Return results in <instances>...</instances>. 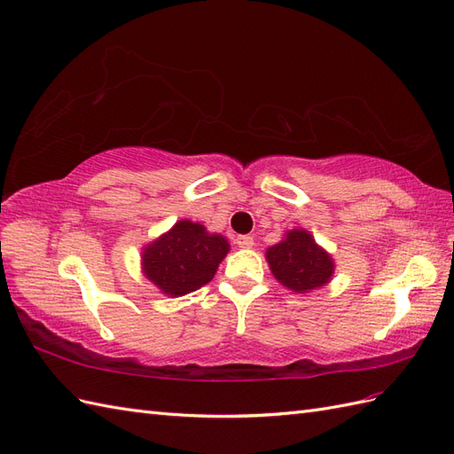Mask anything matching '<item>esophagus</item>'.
<instances>
[{
    "label": "esophagus",
    "mask_w": 454,
    "mask_h": 454,
    "mask_svg": "<svg viewBox=\"0 0 454 454\" xmlns=\"http://www.w3.org/2000/svg\"><path fill=\"white\" fill-rule=\"evenodd\" d=\"M236 243L243 249H251L253 247V236H238Z\"/></svg>",
    "instance_id": "obj_1"
}]
</instances>
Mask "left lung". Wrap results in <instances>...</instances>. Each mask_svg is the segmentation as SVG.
<instances>
[{"label": "left lung", "instance_id": "1", "mask_svg": "<svg viewBox=\"0 0 454 454\" xmlns=\"http://www.w3.org/2000/svg\"><path fill=\"white\" fill-rule=\"evenodd\" d=\"M266 261L276 280L299 294L328 284L333 274L332 257L305 230L287 231L284 241L266 251Z\"/></svg>", "mask_w": 454, "mask_h": 454}]
</instances>
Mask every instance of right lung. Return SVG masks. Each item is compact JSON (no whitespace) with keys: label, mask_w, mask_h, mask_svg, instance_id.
I'll list each match as a JSON object with an SVG mask.
<instances>
[{"label":"right lung","mask_w":454,"mask_h":454,"mask_svg":"<svg viewBox=\"0 0 454 454\" xmlns=\"http://www.w3.org/2000/svg\"><path fill=\"white\" fill-rule=\"evenodd\" d=\"M230 246L205 226L180 220L142 253L144 272L162 294L178 297L195 292L213 280Z\"/></svg>","instance_id":"right-lung-1"}]
</instances>
